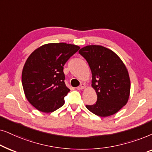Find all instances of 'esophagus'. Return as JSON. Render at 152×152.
Listing matches in <instances>:
<instances>
[{
	"mask_svg": "<svg viewBox=\"0 0 152 152\" xmlns=\"http://www.w3.org/2000/svg\"><path fill=\"white\" fill-rule=\"evenodd\" d=\"M86 88V86H85L84 83H81L79 87H78L77 89H78V90H83V89Z\"/></svg>",
	"mask_w": 152,
	"mask_h": 152,
	"instance_id": "obj_1",
	"label": "esophagus"
}]
</instances>
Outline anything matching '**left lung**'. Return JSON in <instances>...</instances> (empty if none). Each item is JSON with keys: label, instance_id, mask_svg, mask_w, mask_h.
Here are the masks:
<instances>
[{"label": "left lung", "instance_id": "obj_1", "mask_svg": "<svg viewBox=\"0 0 152 152\" xmlns=\"http://www.w3.org/2000/svg\"><path fill=\"white\" fill-rule=\"evenodd\" d=\"M78 53L90 66L92 86L97 94L96 104L86 105V108L100 117L115 114L126 104L130 94V78L124 62L102 46H85Z\"/></svg>", "mask_w": 152, "mask_h": 152}]
</instances>
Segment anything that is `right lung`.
<instances>
[{"label": "right lung", "instance_id": "add662e5", "mask_svg": "<svg viewBox=\"0 0 152 152\" xmlns=\"http://www.w3.org/2000/svg\"><path fill=\"white\" fill-rule=\"evenodd\" d=\"M79 48L71 44H46L28 58L22 71V86L26 99L38 110L51 113L64 105L70 91L64 83V65Z\"/></svg>", "mask_w": 152, "mask_h": 152}]
</instances>
